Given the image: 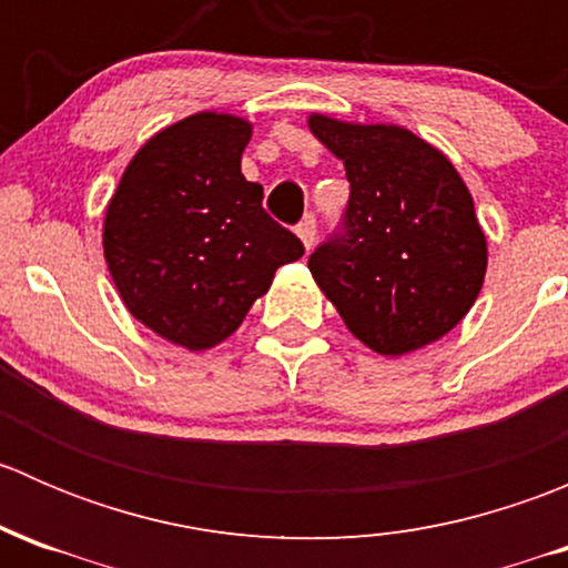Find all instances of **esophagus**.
Segmentation results:
<instances>
[{"label":"esophagus","instance_id":"1","mask_svg":"<svg viewBox=\"0 0 568 568\" xmlns=\"http://www.w3.org/2000/svg\"><path fill=\"white\" fill-rule=\"evenodd\" d=\"M296 236L302 239L305 250H311L313 242H316V220H313V216H305V220L296 225Z\"/></svg>","mask_w":568,"mask_h":568}]
</instances>
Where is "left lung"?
<instances>
[{"label": "left lung", "mask_w": 568, "mask_h": 568, "mask_svg": "<svg viewBox=\"0 0 568 568\" xmlns=\"http://www.w3.org/2000/svg\"><path fill=\"white\" fill-rule=\"evenodd\" d=\"M307 123L352 186L341 231L307 261L318 288L374 352L400 357L439 341L486 274V236L456 168L400 125Z\"/></svg>", "instance_id": "left-lung-1"}]
</instances>
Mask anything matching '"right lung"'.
Wrapping results in <instances>:
<instances>
[{"mask_svg": "<svg viewBox=\"0 0 568 568\" xmlns=\"http://www.w3.org/2000/svg\"><path fill=\"white\" fill-rule=\"evenodd\" d=\"M252 125L200 112L136 151L106 205L104 257L136 321L189 352L239 329L300 239L263 209L242 175Z\"/></svg>", "mask_w": 568, "mask_h": 568, "instance_id": "right-lung-1", "label": "right lung"}]
</instances>
